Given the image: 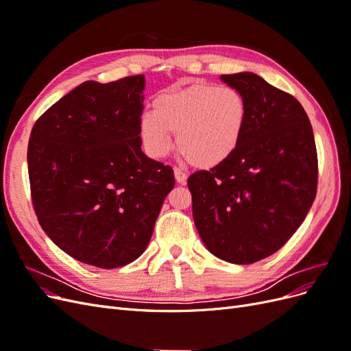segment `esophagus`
Wrapping results in <instances>:
<instances>
[{
    "mask_svg": "<svg viewBox=\"0 0 351 351\" xmlns=\"http://www.w3.org/2000/svg\"><path fill=\"white\" fill-rule=\"evenodd\" d=\"M174 177H176V182L180 184H184L187 180V174L183 171L182 168H174Z\"/></svg>",
    "mask_w": 351,
    "mask_h": 351,
    "instance_id": "obj_1",
    "label": "esophagus"
}]
</instances>
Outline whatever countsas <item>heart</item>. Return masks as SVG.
I'll return each mask as SVG.
<instances>
[{"label": "heart", "mask_w": 351, "mask_h": 351, "mask_svg": "<svg viewBox=\"0 0 351 351\" xmlns=\"http://www.w3.org/2000/svg\"><path fill=\"white\" fill-rule=\"evenodd\" d=\"M249 104L228 86L206 83L177 84L152 99V112L142 115L139 132L145 149L165 156L177 133L178 149L195 167L217 168L234 155L246 133Z\"/></svg>", "instance_id": "b5f03b06"}]
</instances>
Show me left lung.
I'll return each mask as SVG.
<instances>
[{
  "label": "left lung",
  "mask_w": 351,
  "mask_h": 351,
  "mask_svg": "<svg viewBox=\"0 0 351 351\" xmlns=\"http://www.w3.org/2000/svg\"><path fill=\"white\" fill-rule=\"evenodd\" d=\"M249 104L237 152L187 180L193 219L217 258L246 265L280 250L309 212L317 186V155L306 111L294 97L254 73L222 74Z\"/></svg>",
  "instance_id": "left-lung-1"
}]
</instances>
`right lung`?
<instances>
[{"label": "right lung", "mask_w": 351, "mask_h": 351, "mask_svg": "<svg viewBox=\"0 0 351 351\" xmlns=\"http://www.w3.org/2000/svg\"><path fill=\"white\" fill-rule=\"evenodd\" d=\"M145 76L83 82L42 114L27 169L39 224L76 261L104 269L146 250L173 168L142 152Z\"/></svg>", "instance_id": "right-lung-1"}]
</instances>
